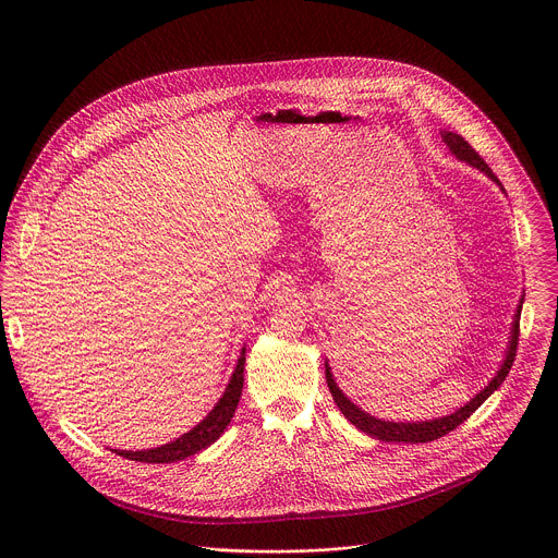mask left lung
I'll use <instances>...</instances> for the list:
<instances>
[{
	"mask_svg": "<svg viewBox=\"0 0 558 558\" xmlns=\"http://www.w3.org/2000/svg\"><path fill=\"white\" fill-rule=\"evenodd\" d=\"M441 141L446 143V147L450 149V154L459 158V161H463V163L476 168L480 172H484V174H486L490 181H495V183L501 187V192L506 194L504 185H501L499 179L493 174V170L486 166L484 158L470 147V143H468L461 134H457V132H446V130H444V132H441ZM523 298H525V295H521V300H519V304H517V313H514V317H512V329H510V338H508V349H506V357H504L499 371L495 373V377H493L480 392H476V395L472 397L470 402H465V404H463L461 409H457L454 413L444 415V417H435V420H426V422H388V420H377L375 415L362 411L357 404H353V402L349 400V397H347V395L340 390V386L336 384L329 362H325L327 384H329V390H331V395H333V400H336L338 409L342 411V415H344L355 428H360L362 433H366V435H371V437H375V439H379V441L426 444V441H433V439H439V437L448 435V433L454 430L459 424H463L476 409H480V407L488 400V397L504 384L506 375L510 373L512 362H514V355H517L519 320H521Z\"/></svg>",
	"mask_w": 558,
	"mask_h": 558,
	"instance_id": "1",
	"label": "left lung"
}]
</instances>
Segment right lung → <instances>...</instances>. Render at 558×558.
Instances as JSON below:
<instances>
[{
  "mask_svg": "<svg viewBox=\"0 0 558 558\" xmlns=\"http://www.w3.org/2000/svg\"><path fill=\"white\" fill-rule=\"evenodd\" d=\"M245 353L247 349L243 347L241 355H238L235 368L229 377V384L225 386V392L220 395V400L216 402V407L207 413V417L203 422H198L190 433L181 435L179 439L156 446L149 450H114L117 454L132 459V461H143V463H174L181 459H187L201 450H205L207 446H211L229 426L238 402H241V392H243V373H245Z\"/></svg>",
  "mask_w": 558,
  "mask_h": 558,
  "instance_id": "obj_1",
  "label": "right lung"
}]
</instances>
